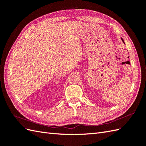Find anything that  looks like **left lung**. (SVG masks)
I'll use <instances>...</instances> for the list:
<instances>
[{
  "label": "left lung",
  "mask_w": 146,
  "mask_h": 146,
  "mask_svg": "<svg viewBox=\"0 0 146 146\" xmlns=\"http://www.w3.org/2000/svg\"><path fill=\"white\" fill-rule=\"evenodd\" d=\"M122 41H123V39H122Z\"/></svg>",
  "instance_id": "obj_1"
}]
</instances>
